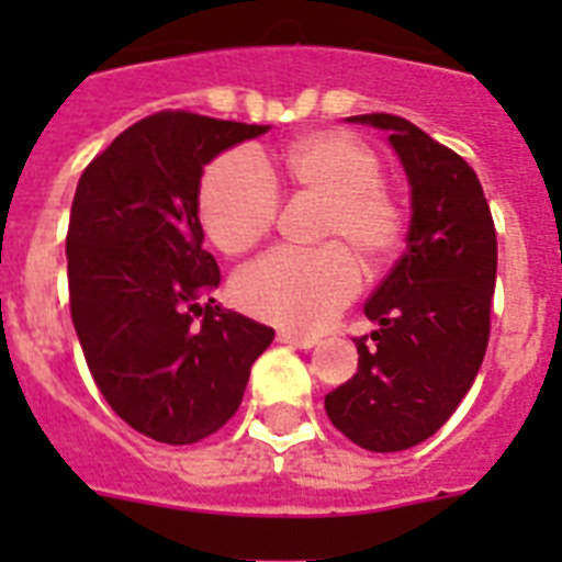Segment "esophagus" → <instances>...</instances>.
Masks as SVG:
<instances>
[{
  "mask_svg": "<svg viewBox=\"0 0 562 562\" xmlns=\"http://www.w3.org/2000/svg\"><path fill=\"white\" fill-rule=\"evenodd\" d=\"M278 340L281 342H290V346H295V349H312V346H317V337L315 335H301V331H278Z\"/></svg>",
  "mask_w": 562,
  "mask_h": 562,
  "instance_id": "obj_1",
  "label": "esophagus"
}]
</instances>
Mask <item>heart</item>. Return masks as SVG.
I'll use <instances>...</instances> for the list:
<instances>
[{
  "mask_svg": "<svg viewBox=\"0 0 562 562\" xmlns=\"http://www.w3.org/2000/svg\"><path fill=\"white\" fill-rule=\"evenodd\" d=\"M278 171L295 191L324 196L321 236L346 238L366 261L394 256L405 236V207L382 182V162L346 132L297 137L276 154ZM278 216L270 173L247 151L207 166L200 186V220L227 256L250 250ZM360 290V265L342 241L324 247H278L233 278V301L247 315L286 326L321 329Z\"/></svg>",
  "mask_w": 562,
  "mask_h": 562,
  "instance_id": "1",
  "label": "heart"
}]
</instances>
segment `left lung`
<instances>
[{"label":"left lung","mask_w":562,"mask_h":562,"mask_svg":"<svg viewBox=\"0 0 562 562\" xmlns=\"http://www.w3.org/2000/svg\"><path fill=\"white\" fill-rule=\"evenodd\" d=\"M351 123L389 132L411 186L408 250L366 304L376 329L357 342V374L326 394L346 439L396 453L430 439L473 385L490 340L498 241L475 171L405 117Z\"/></svg>","instance_id":"left-lung-1"}]
</instances>
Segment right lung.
I'll list each match as a JSON object with an SVG mask.
<instances>
[{"label":"right lung","instance_id":"add662e5","mask_svg":"<svg viewBox=\"0 0 562 562\" xmlns=\"http://www.w3.org/2000/svg\"><path fill=\"white\" fill-rule=\"evenodd\" d=\"M270 126L186 109L148 114L83 168L69 211V312L103 400L137 434L193 445L241 405L276 331L211 297L200 180Z\"/></svg>","mask_w":562,"mask_h":562}]
</instances>
